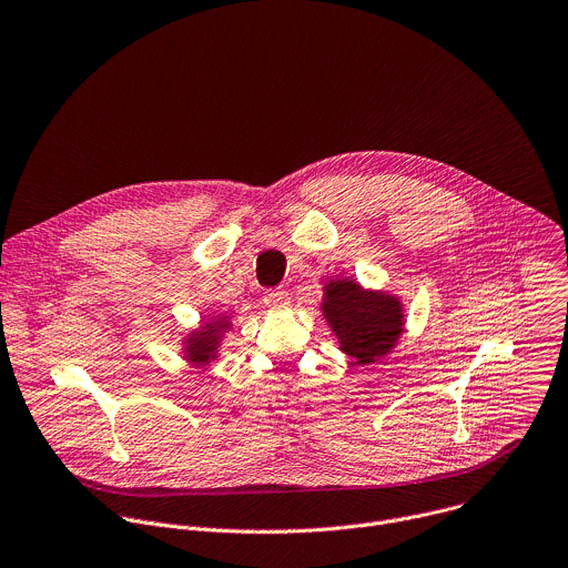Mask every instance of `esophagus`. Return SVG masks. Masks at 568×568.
Listing matches in <instances>:
<instances>
[{
	"label": "esophagus",
	"instance_id": "esophagus-1",
	"mask_svg": "<svg viewBox=\"0 0 568 568\" xmlns=\"http://www.w3.org/2000/svg\"><path fill=\"white\" fill-rule=\"evenodd\" d=\"M267 307H287L290 305V294L285 290H267L263 296Z\"/></svg>",
	"mask_w": 568,
	"mask_h": 568
}]
</instances>
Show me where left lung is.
Masks as SVG:
<instances>
[{"label": "left lung", "mask_w": 568, "mask_h": 568, "mask_svg": "<svg viewBox=\"0 0 568 568\" xmlns=\"http://www.w3.org/2000/svg\"><path fill=\"white\" fill-rule=\"evenodd\" d=\"M321 312L338 338V349L358 365L376 363L390 354L406 325L399 296L365 290L349 276L325 283Z\"/></svg>", "instance_id": "8db88e82"}]
</instances>
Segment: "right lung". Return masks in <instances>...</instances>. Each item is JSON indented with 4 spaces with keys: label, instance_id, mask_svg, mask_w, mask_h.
<instances>
[{
    "label": "right lung",
    "instance_id": "1",
    "mask_svg": "<svg viewBox=\"0 0 568 568\" xmlns=\"http://www.w3.org/2000/svg\"><path fill=\"white\" fill-rule=\"evenodd\" d=\"M232 329V318L225 314L212 316L199 329H192L182 341V354L189 365L207 367L210 363L221 358V343L225 334Z\"/></svg>",
    "mask_w": 568,
    "mask_h": 568
}]
</instances>
